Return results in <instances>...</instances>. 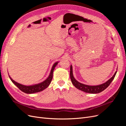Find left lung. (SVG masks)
Listing matches in <instances>:
<instances>
[{
	"instance_id": "obj_1",
	"label": "left lung",
	"mask_w": 126,
	"mask_h": 126,
	"mask_svg": "<svg viewBox=\"0 0 126 126\" xmlns=\"http://www.w3.org/2000/svg\"><path fill=\"white\" fill-rule=\"evenodd\" d=\"M117 71L115 72V73L114 74L112 77L110 79H109L108 81H107L106 82L97 86H89L85 84H83V83L79 82L77 80H76L74 77L73 73H72V65H71L70 71V77L72 84H73V85L76 88L84 91V92L87 93L98 94L101 92L102 91H104L110 85V83H111V82L113 80L114 78H115L117 73Z\"/></svg>"
}]
</instances>
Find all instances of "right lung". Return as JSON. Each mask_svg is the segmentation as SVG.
Instances as JSON below:
<instances>
[{
    "label": "right lung",
    "instance_id": "add662e5",
    "mask_svg": "<svg viewBox=\"0 0 126 126\" xmlns=\"http://www.w3.org/2000/svg\"><path fill=\"white\" fill-rule=\"evenodd\" d=\"M58 63V62H56L53 64L50 72V74H49L48 78L44 81L39 83H37V84L30 85V86H25L14 81V80L10 77L9 75V77L11 81H12L21 91H22V92L26 94H29L38 93V92H40V91L44 90L46 88H47L49 86V85H50V83H51V81L52 79L53 72H54L55 68L56 66L57 65Z\"/></svg>",
    "mask_w": 126,
    "mask_h": 126
}]
</instances>
